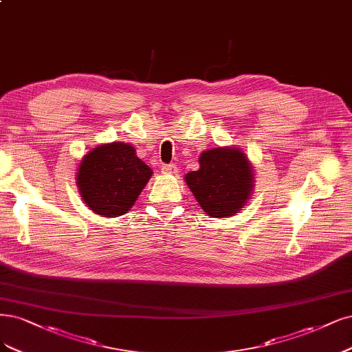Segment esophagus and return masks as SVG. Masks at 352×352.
<instances>
[{"instance_id": "esophagus-1", "label": "esophagus", "mask_w": 352, "mask_h": 352, "mask_svg": "<svg viewBox=\"0 0 352 352\" xmlns=\"http://www.w3.org/2000/svg\"><path fill=\"white\" fill-rule=\"evenodd\" d=\"M176 170H177L176 164H163L162 166V172L166 175H175Z\"/></svg>"}]
</instances>
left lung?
<instances>
[{
	"label": "left lung",
	"mask_w": 352,
	"mask_h": 352,
	"mask_svg": "<svg viewBox=\"0 0 352 352\" xmlns=\"http://www.w3.org/2000/svg\"><path fill=\"white\" fill-rule=\"evenodd\" d=\"M199 168L186 175V184L208 215L226 218L250 197L253 172L246 155L236 148H212L199 157Z\"/></svg>",
	"instance_id": "8db88e82"
}]
</instances>
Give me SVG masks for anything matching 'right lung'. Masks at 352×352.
Returning <instances> with one entry per match:
<instances>
[{
    "instance_id": "obj_1",
    "label": "right lung",
    "mask_w": 352,
    "mask_h": 352,
    "mask_svg": "<svg viewBox=\"0 0 352 352\" xmlns=\"http://www.w3.org/2000/svg\"><path fill=\"white\" fill-rule=\"evenodd\" d=\"M151 175V168L138 159L132 145L112 142L84 157L77 184L91 211L103 217H118L134 205Z\"/></svg>"
}]
</instances>
